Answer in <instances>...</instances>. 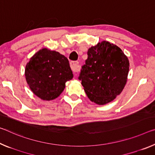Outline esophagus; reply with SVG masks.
Segmentation results:
<instances>
[{
  "label": "esophagus",
  "mask_w": 155,
  "mask_h": 155,
  "mask_svg": "<svg viewBox=\"0 0 155 155\" xmlns=\"http://www.w3.org/2000/svg\"><path fill=\"white\" fill-rule=\"evenodd\" d=\"M70 66L74 72H77L80 70V66L78 65V61H72V62H70Z\"/></svg>",
  "instance_id": "esophagus-1"
}]
</instances>
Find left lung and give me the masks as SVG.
I'll list each match as a JSON object with an SVG mask.
<instances>
[{
  "label": "left lung",
  "instance_id": "obj_1",
  "mask_svg": "<svg viewBox=\"0 0 155 155\" xmlns=\"http://www.w3.org/2000/svg\"><path fill=\"white\" fill-rule=\"evenodd\" d=\"M78 79L87 97L98 105L112 101L126 84L129 61L119 47L104 41L91 47Z\"/></svg>",
  "mask_w": 155,
  "mask_h": 155
}]
</instances>
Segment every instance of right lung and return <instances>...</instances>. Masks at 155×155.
Returning a JSON list of instances; mask_svg holds the SVG:
<instances>
[{"instance_id": "add662e5", "label": "right lung", "mask_w": 155, "mask_h": 155, "mask_svg": "<svg viewBox=\"0 0 155 155\" xmlns=\"http://www.w3.org/2000/svg\"><path fill=\"white\" fill-rule=\"evenodd\" d=\"M27 83L35 95L45 101L57 98L73 78L69 61L56 51L43 48L27 63L25 71Z\"/></svg>"}]
</instances>
